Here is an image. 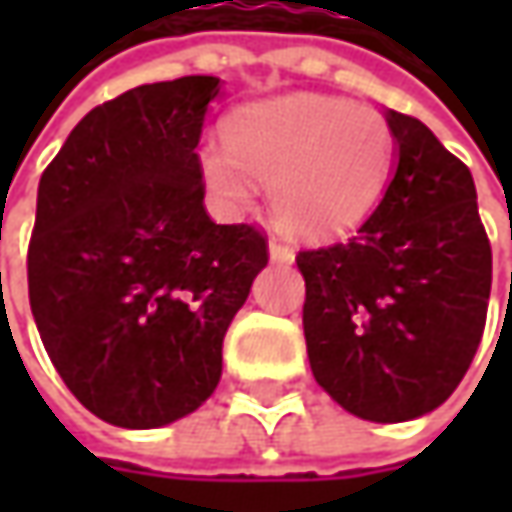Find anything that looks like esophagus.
<instances>
[{"mask_svg": "<svg viewBox=\"0 0 512 512\" xmlns=\"http://www.w3.org/2000/svg\"><path fill=\"white\" fill-rule=\"evenodd\" d=\"M270 259L279 265H290L293 262V247L285 245L282 239H270Z\"/></svg>", "mask_w": 512, "mask_h": 512, "instance_id": "esophagus-1", "label": "esophagus"}]
</instances>
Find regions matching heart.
<instances>
[{
  "mask_svg": "<svg viewBox=\"0 0 512 512\" xmlns=\"http://www.w3.org/2000/svg\"><path fill=\"white\" fill-rule=\"evenodd\" d=\"M225 144L199 150L207 187L230 207L270 187V207L287 233L333 239L359 227L382 199L393 165V133L373 108L293 93L236 110Z\"/></svg>",
  "mask_w": 512,
  "mask_h": 512,
  "instance_id": "obj_1",
  "label": "heart"
}]
</instances>
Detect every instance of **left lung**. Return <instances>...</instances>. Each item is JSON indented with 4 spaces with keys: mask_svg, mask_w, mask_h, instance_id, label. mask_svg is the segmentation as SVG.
Returning <instances> with one entry per match:
<instances>
[{
    "mask_svg": "<svg viewBox=\"0 0 512 512\" xmlns=\"http://www.w3.org/2000/svg\"><path fill=\"white\" fill-rule=\"evenodd\" d=\"M396 170L347 242L299 250L307 359L353 416L407 422L459 387L493 282L476 185L433 130L390 110Z\"/></svg>",
    "mask_w": 512,
    "mask_h": 512,
    "instance_id": "left-lung-1",
    "label": "left lung"
}]
</instances>
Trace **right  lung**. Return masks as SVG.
<instances>
[{
  "label": "right lung",
  "instance_id": "obj_1",
  "mask_svg": "<svg viewBox=\"0 0 512 512\" xmlns=\"http://www.w3.org/2000/svg\"><path fill=\"white\" fill-rule=\"evenodd\" d=\"M216 76L128 90L70 130L36 196L28 296L50 362L93 416L150 430L193 413L267 265L253 225L205 210L199 139Z\"/></svg>",
  "mask_w": 512,
  "mask_h": 512
}]
</instances>
